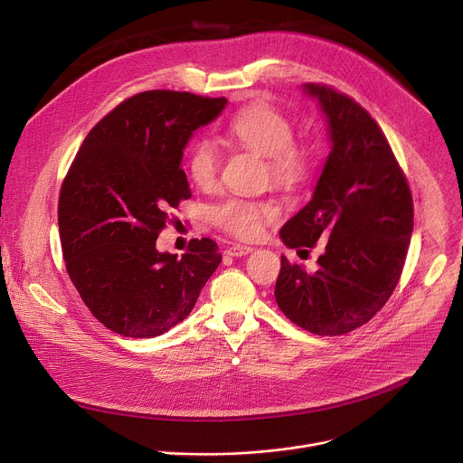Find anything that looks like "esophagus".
Instances as JSON below:
<instances>
[{"label":"esophagus","instance_id":"esophagus-1","mask_svg":"<svg viewBox=\"0 0 463 463\" xmlns=\"http://www.w3.org/2000/svg\"><path fill=\"white\" fill-rule=\"evenodd\" d=\"M250 252H252V247L240 245V243L231 245V247H227V250H225V254H227V256H232V258H241V256H247V254H250Z\"/></svg>","mask_w":463,"mask_h":463}]
</instances>
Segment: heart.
<instances>
[{"label": "heart", "mask_w": 463, "mask_h": 463, "mask_svg": "<svg viewBox=\"0 0 463 463\" xmlns=\"http://www.w3.org/2000/svg\"><path fill=\"white\" fill-rule=\"evenodd\" d=\"M229 136L267 157L270 179L280 185L297 184L304 179L309 165L307 152L293 139V127L286 116L267 105L245 109L231 118ZM222 165V154L214 141L198 137L191 143L185 157L189 179L202 187H213ZM278 209L270 202H252L245 198H227L211 209L213 222L223 231L252 240L263 232L265 222L274 220Z\"/></svg>", "instance_id": "b5f03b06"}]
</instances>
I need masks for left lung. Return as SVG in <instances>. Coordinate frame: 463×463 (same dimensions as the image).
I'll return each instance as SVG.
<instances>
[{
	"mask_svg": "<svg viewBox=\"0 0 463 463\" xmlns=\"http://www.w3.org/2000/svg\"><path fill=\"white\" fill-rule=\"evenodd\" d=\"M327 123L331 152L311 200L279 236L289 249L326 241L317 272L280 258L279 309L318 336L364 324L395 289L411 231L413 203L392 148L369 112L327 86L304 84Z\"/></svg>",
	"mask_w": 463,
	"mask_h": 463,
	"instance_id": "1",
	"label": "left lung"
}]
</instances>
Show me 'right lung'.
<instances>
[{
    "mask_svg": "<svg viewBox=\"0 0 463 463\" xmlns=\"http://www.w3.org/2000/svg\"><path fill=\"white\" fill-rule=\"evenodd\" d=\"M225 98L175 91L136 94L84 139L59 198L68 274L107 329L154 338L183 322L222 263L218 245L191 240L183 258L159 252L170 211L191 196L183 157L194 130Z\"/></svg>",
    "mask_w": 463,
    "mask_h": 463,
    "instance_id": "add662e5",
    "label": "right lung"
}]
</instances>
